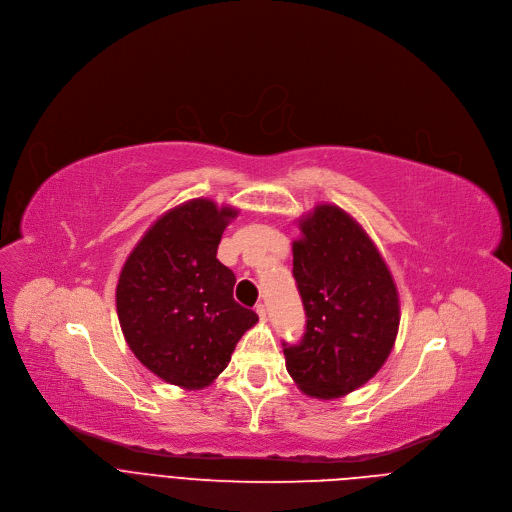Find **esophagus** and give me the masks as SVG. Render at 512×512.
<instances>
[{
  "instance_id": "obj_1",
  "label": "esophagus",
  "mask_w": 512,
  "mask_h": 512,
  "mask_svg": "<svg viewBox=\"0 0 512 512\" xmlns=\"http://www.w3.org/2000/svg\"><path fill=\"white\" fill-rule=\"evenodd\" d=\"M255 312H257V316H259L261 320H265V316H267V310H265V306H263V304H257V306H255Z\"/></svg>"
}]
</instances>
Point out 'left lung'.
Masks as SVG:
<instances>
[{
    "label": "left lung",
    "mask_w": 512,
    "mask_h": 512,
    "mask_svg": "<svg viewBox=\"0 0 512 512\" xmlns=\"http://www.w3.org/2000/svg\"><path fill=\"white\" fill-rule=\"evenodd\" d=\"M300 228L292 273L306 331L298 343H282L286 367L308 396L335 398L374 378L388 359L398 292L374 243L341 208L316 206Z\"/></svg>",
    "instance_id": "1"
}]
</instances>
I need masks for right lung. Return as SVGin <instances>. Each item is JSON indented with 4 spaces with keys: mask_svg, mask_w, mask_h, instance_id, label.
I'll return each instance as SVG.
<instances>
[{
    "mask_svg": "<svg viewBox=\"0 0 512 512\" xmlns=\"http://www.w3.org/2000/svg\"><path fill=\"white\" fill-rule=\"evenodd\" d=\"M232 208L192 200L161 216L126 259L116 308L136 359L198 390L228 365L257 314L232 298L237 277L216 259Z\"/></svg>",
    "mask_w": 512,
    "mask_h": 512,
    "instance_id": "1",
    "label": "right lung"
}]
</instances>
